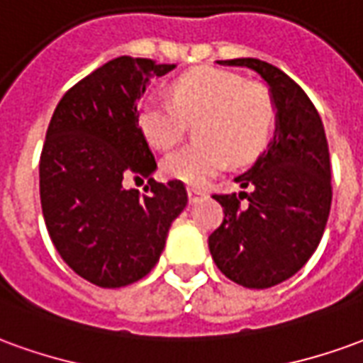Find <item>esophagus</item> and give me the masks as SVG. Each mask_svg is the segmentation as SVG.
Listing matches in <instances>:
<instances>
[{
    "mask_svg": "<svg viewBox=\"0 0 363 363\" xmlns=\"http://www.w3.org/2000/svg\"><path fill=\"white\" fill-rule=\"evenodd\" d=\"M186 192H189L190 202H194V200H199V199H202V196H206V190L199 189V186H189V189H186Z\"/></svg>",
    "mask_w": 363,
    "mask_h": 363,
    "instance_id": "34e87169",
    "label": "esophagus"
}]
</instances>
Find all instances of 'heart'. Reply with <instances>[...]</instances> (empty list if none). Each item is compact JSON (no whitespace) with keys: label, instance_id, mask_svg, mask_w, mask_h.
<instances>
[{"label":"heart","instance_id":"obj_1","mask_svg":"<svg viewBox=\"0 0 363 363\" xmlns=\"http://www.w3.org/2000/svg\"><path fill=\"white\" fill-rule=\"evenodd\" d=\"M169 98L139 104L138 129L155 149L167 151L186 135V121H196L200 141L163 161V173L186 184H202L225 164L252 163L267 147L275 128V104L259 84H243L242 76L202 67L179 76Z\"/></svg>","mask_w":363,"mask_h":363}]
</instances>
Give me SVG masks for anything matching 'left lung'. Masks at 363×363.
<instances>
[{"instance_id": "obj_1", "label": "left lung", "mask_w": 363, "mask_h": 363, "mask_svg": "<svg viewBox=\"0 0 363 363\" xmlns=\"http://www.w3.org/2000/svg\"><path fill=\"white\" fill-rule=\"evenodd\" d=\"M220 65L252 68L269 84L277 129L252 169L235 177L252 192L212 194L224 220L208 247L218 269L238 285L275 287L293 277L323 240L332 202L328 141L314 104L283 70L259 58Z\"/></svg>"}]
</instances>
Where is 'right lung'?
<instances>
[{
	"label": "right lung",
	"mask_w": 363,
	"mask_h": 363,
	"mask_svg": "<svg viewBox=\"0 0 363 363\" xmlns=\"http://www.w3.org/2000/svg\"><path fill=\"white\" fill-rule=\"evenodd\" d=\"M173 68L151 58H113L76 82L50 118L39 163L45 224L68 267L98 287L145 277L189 202L181 181L150 179L149 195L121 182L157 169L138 129V100L151 76Z\"/></svg>",
	"instance_id": "1"
}]
</instances>
